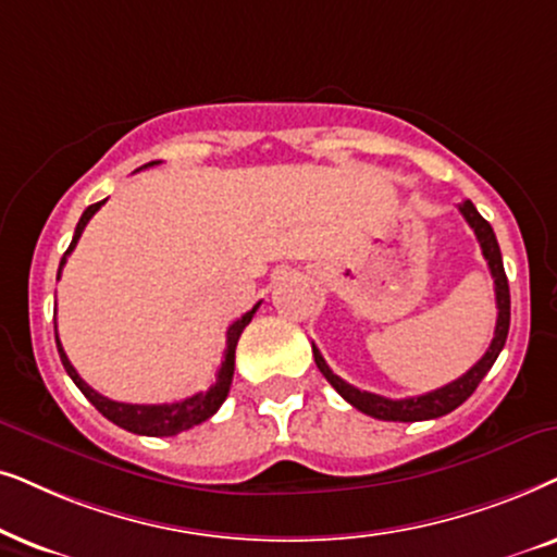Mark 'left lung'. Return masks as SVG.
<instances>
[{
    "label": "left lung",
    "instance_id": "8db88e82",
    "mask_svg": "<svg viewBox=\"0 0 557 557\" xmlns=\"http://www.w3.org/2000/svg\"><path fill=\"white\" fill-rule=\"evenodd\" d=\"M458 211L463 213V219L469 221V226L476 234V239L481 244V255L488 262V272L494 277V293H496V329H494V338L492 346L486 348V354L473 364L469 372L463 376H458L456 382L446 384V387L425 392L420 397H407V399H387L380 395H372V392H361L346 384L341 376H336L331 372V367L325 364V359L321 356V351L313 346V356H315V364L321 369V374L325 380L331 382V387L338 392L341 397L346 399L348 405H354L356 410H361L364 414H372L376 420H392V422H418V420H435L441 414L454 412L458 405H463L466 399L473 395V389L479 387V382L484 380L488 369L494 367L496 356L504 348V341H507L509 333V283H507V274H504V264H502V251L499 244H496L494 228L488 221L481 216L476 211V206L471 201L458 203Z\"/></svg>",
    "mask_w": 557,
    "mask_h": 557
}]
</instances>
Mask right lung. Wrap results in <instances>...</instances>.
Returning a JSON list of instances; mask_svg holds the SVG:
<instances>
[{
    "instance_id": "1",
    "label": "right lung",
    "mask_w": 557,
    "mask_h": 557,
    "mask_svg": "<svg viewBox=\"0 0 557 557\" xmlns=\"http://www.w3.org/2000/svg\"><path fill=\"white\" fill-rule=\"evenodd\" d=\"M158 162L160 160L147 162L145 168L158 165ZM101 206H103V201L91 203L84 211V216L78 219V226H76V234H73L71 247L65 249V255L61 259V270H63L65 259H69L71 251L76 249V244L81 239V234H84L86 224H88V221H91V216L101 209ZM61 270H58V280H61ZM257 308H259V302L249 310V313H244L239 321H234L232 325H228L224 361H221L216 382L211 384L209 392H198V395L185 397V399H181V403H170V405H129V403H114V399L99 395V392L88 387V384L78 376L76 369H73V364L69 361V356H65L63 346H61V338H58V325H55V344H58V354H61V361H63L65 372H69L73 384H76V387L84 392L88 403H91L96 410L103 414V418L111 420L119 428L129 430V433L152 435V438H165V435H177V433H183V430H188L193 425H201L203 420H209L211 414L216 412L221 405H224V399L228 395V387H232V380H234L236 344H239L242 331L247 329L249 321H251V315L257 313Z\"/></svg>"
}]
</instances>
